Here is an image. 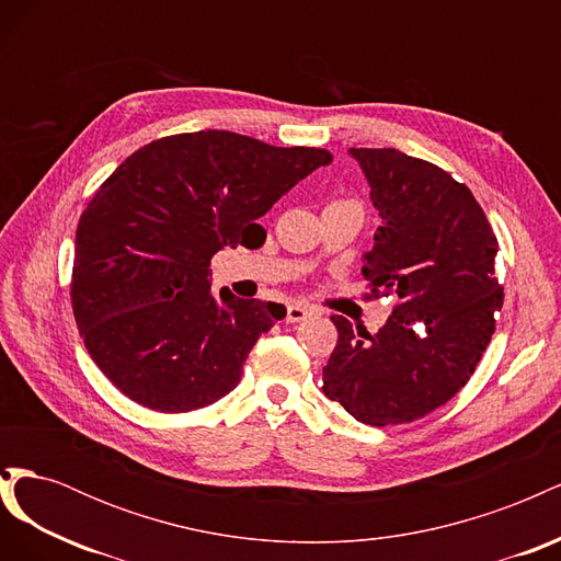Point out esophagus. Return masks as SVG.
I'll list each match as a JSON object with an SVG mask.
<instances>
[{
	"instance_id": "obj_1",
	"label": "esophagus",
	"mask_w": 561,
	"mask_h": 561,
	"mask_svg": "<svg viewBox=\"0 0 561 561\" xmlns=\"http://www.w3.org/2000/svg\"><path fill=\"white\" fill-rule=\"evenodd\" d=\"M311 313H313L311 307H304V304H290V307H287L285 320L287 322H301V320H307Z\"/></svg>"
}]
</instances>
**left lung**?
I'll list each match as a JSON object with an SVG mask.
<instances>
[{"mask_svg": "<svg viewBox=\"0 0 561 561\" xmlns=\"http://www.w3.org/2000/svg\"><path fill=\"white\" fill-rule=\"evenodd\" d=\"M348 154L381 217L363 276L396 307L377 334L332 316L339 339L322 393L369 426H396L451 400L478 367L503 307L499 241L468 186L443 168L398 149Z\"/></svg>", "mask_w": 561, "mask_h": 561, "instance_id": "1", "label": "left lung"}]
</instances>
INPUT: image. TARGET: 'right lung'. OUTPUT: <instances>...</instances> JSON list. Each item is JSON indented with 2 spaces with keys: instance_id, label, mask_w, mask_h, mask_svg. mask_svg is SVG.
Listing matches in <instances>:
<instances>
[{
  "instance_id": "add662e5",
  "label": "right lung",
  "mask_w": 561,
  "mask_h": 561,
  "mask_svg": "<svg viewBox=\"0 0 561 561\" xmlns=\"http://www.w3.org/2000/svg\"><path fill=\"white\" fill-rule=\"evenodd\" d=\"M330 161L325 149L198 130L145 145L100 184L77 227L72 309L91 358L126 398L178 414L239 386L248 353L285 313L274 301L217 299L213 254L257 239V219Z\"/></svg>"
}]
</instances>
